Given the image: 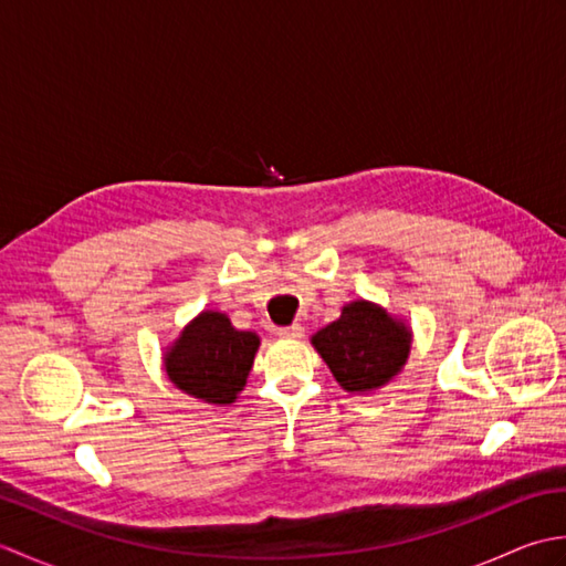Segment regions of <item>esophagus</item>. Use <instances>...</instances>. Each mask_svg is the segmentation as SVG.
<instances>
[{
    "label": "esophagus",
    "instance_id": "obj_1",
    "mask_svg": "<svg viewBox=\"0 0 566 566\" xmlns=\"http://www.w3.org/2000/svg\"><path fill=\"white\" fill-rule=\"evenodd\" d=\"M276 335H280V338H286V340H296V338H302V335H304V328L298 326V323H294V326L276 328Z\"/></svg>",
    "mask_w": 566,
    "mask_h": 566
}]
</instances>
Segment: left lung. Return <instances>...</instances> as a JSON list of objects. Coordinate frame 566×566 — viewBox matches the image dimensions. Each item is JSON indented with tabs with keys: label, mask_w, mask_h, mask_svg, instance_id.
Wrapping results in <instances>:
<instances>
[{
	"label": "left lung",
	"mask_w": 566,
	"mask_h": 566,
	"mask_svg": "<svg viewBox=\"0 0 566 566\" xmlns=\"http://www.w3.org/2000/svg\"><path fill=\"white\" fill-rule=\"evenodd\" d=\"M311 340L347 391H371L387 384L411 350V333L403 323L367 302L347 304L343 316Z\"/></svg>",
	"instance_id": "left-lung-1"
}]
</instances>
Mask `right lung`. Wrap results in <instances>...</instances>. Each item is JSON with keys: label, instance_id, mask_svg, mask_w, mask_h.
<instances>
[{"label": "right lung", "instance_id": "obj_1", "mask_svg": "<svg viewBox=\"0 0 566 566\" xmlns=\"http://www.w3.org/2000/svg\"><path fill=\"white\" fill-rule=\"evenodd\" d=\"M258 345L255 333L235 331L219 311H203L167 353V377L201 401L231 403L245 387Z\"/></svg>", "mask_w": 566, "mask_h": 566}]
</instances>
